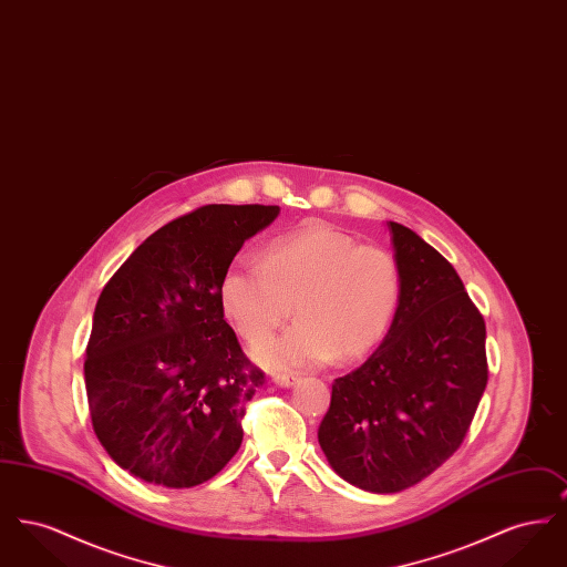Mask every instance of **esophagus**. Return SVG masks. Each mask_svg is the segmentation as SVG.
I'll list each match as a JSON object with an SVG mask.
<instances>
[{
  "label": "esophagus",
  "instance_id": "1",
  "mask_svg": "<svg viewBox=\"0 0 567 567\" xmlns=\"http://www.w3.org/2000/svg\"><path fill=\"white\" fill-rule=\"evenodd\" d=\"M274 380V384H278V386H291L293 382H296V374H276V377L271 378Z\"/></svg>",
  "mask_w": 567,
  "mask_h": 567
}]
</instances>
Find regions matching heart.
I'll use <instances>...</instances> for the list:
<instances>
[{
	"label": "heart",
	"instance_id": "b5f03b06",
	"mask_svg": "<svg viewBox=\"0 0 567 567\" xmlns=\"http://www.w3.org/2000/svg\"><path fill=\"white\" fill-rule=\"evenodd\" d=\"M299 323L257 351L274 368H315L338 354L359 359L389 333L402 301L393 252L327 225L240 255L220 278V303L246 342L261 344L293 315Z\"/></svg>",
	"mask_w": 567,
	"mask_h": 567
}]
</instances>
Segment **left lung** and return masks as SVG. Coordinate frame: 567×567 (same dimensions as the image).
<instances>
[{"mask_svg":"<svg viewBox=\"0 0 567 567\" xmlns=\"http://www.w3.org/2000/svg\"><path fill=\"white\" fill-rule=\"evenodd\" d=\"M402 301L377 352L331 384L319 444L351 485L398 493L451 457L488 380L486 327L455 268L412 229L389 223Z\"/></svg>","mask_w":567,"mask_h":567,"instance_id":"8db88e82","label":"left lung"}]
</instances>
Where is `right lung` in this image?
Segmentation results:
<instances>
[{"mask_svg":"<svg viewBox=\"0 0 567 567\" xmlns=\"http://www.w3.org/2000/svg\"><path fill=\"white\" fill-rule=\"evenodd\" d=\"M278 206L208 204L163 225L112 274L84 359L93 432L137 478L210 481L243 444L266 374L225 321L220 278Z\"/></svg>","mask_w":567,"mask_h":567,"instance_id":"add662e5","label":"right lung"}]
</instances>
